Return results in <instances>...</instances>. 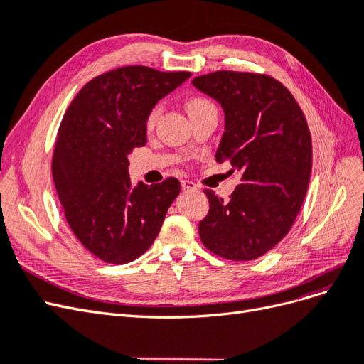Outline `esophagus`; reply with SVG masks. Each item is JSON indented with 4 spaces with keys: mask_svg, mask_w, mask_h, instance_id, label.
Wrapping results in <instances>:
<instances>
[{
    "mask_svg": "<svg viewBox=\"0 0 364 364\" xmlns=\"http://www.w3.org/2000/svg\"><path fill=\"white\" fill-rule=\"evenodd\" d=\"M181 185H182V190L183 191H194V190H197V185L194 182H191V181L183 179V181H181Z\"/></svg>",
    "mask_w": 364,
    "mask_h": 364,
    "instance_id": "34e87169",
    "label": "esophagus"
}]
</instances>
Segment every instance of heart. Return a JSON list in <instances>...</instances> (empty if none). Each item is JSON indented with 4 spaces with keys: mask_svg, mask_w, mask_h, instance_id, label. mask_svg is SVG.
I'll use <instances>...</instances> for the list:
<instances>
[{
    "mask_svg": "<svg viewBox=\"0 0 364 364\" xmlns=\"http://www.w3.org/2000/svg\"><path fill=\"white\" fill-rule=\"evenodd\" d=\"M213 103H209L206 98H191V100L186 103V111H188V114H194L197 111H202V109L211 106ZM158 117V109H155L150 115H149V126H151L153 123H155V119Z\"/></svg>",
    "mask_w": 364,
    "mask_h": 364,
    "instance_id": "b5f03b06",
    "label": "heart"
}]
</instances>
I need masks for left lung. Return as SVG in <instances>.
<instances>
[{
	"label": "left lung",
	"instance_id": "8db88e82",
	"mask_svg": "<svg viewBox=\"0 0 364 364\" xmlns=\"http://www.w3.org/2000/svg\"><path fill=\"white\" fill-rule=\"evenodd\" d=\"M193 85L225 112L215 161H229L241 174L228 202L203 191L209 213L199 225L200 240L218 257L255 259L289 234L304 203L313 164L306 119L270 75L215 71Z\"/></svg>",
	"mask_w": 364,
	"mask_h": 364
}]
</instances>
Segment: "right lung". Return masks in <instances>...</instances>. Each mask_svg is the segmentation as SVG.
<instances>
[{
    "instance_id": "1",
    "label": "right lung",
    "mask_w": 364,
    "mask_h": 364,
    "mask_svg": "<svg viewBox=\"0 0 364 364\" xmlns=\"http://www.w3.org/2000/svg\"><path fill=\"white\" fill-rule=\"evenodd\" d=\"M191 73L123 67L87 82L59 127L53 179L67 222L97 258L124 264L158 237L181 182L132 183L129 155L147 144L151 109Z\"/></svg>"
}]
</instances>
